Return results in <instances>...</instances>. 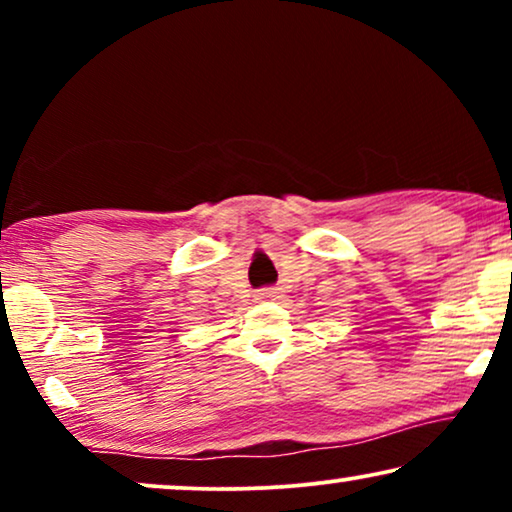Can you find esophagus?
Wrapping results in <instances>:
<instances>
[{"label": "esophagus", "instance_id": "obj_1", "mask_svg": "<svg viewBox=\"0 0 512 512\" xmlns=\"http://www.w3.org/2000/svg\"><path fill=\"white\" fill-rule=\"evenodd\" d=\"M256 300H277L279 298V289L277 286H268V289H258L254 293Z\"/></svg>", "mask_w": 512, "mask_h": 512}]
</instances>
